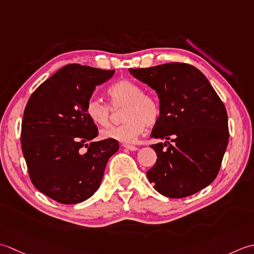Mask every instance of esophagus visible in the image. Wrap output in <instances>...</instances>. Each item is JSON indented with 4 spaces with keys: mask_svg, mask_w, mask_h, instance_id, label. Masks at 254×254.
<instances>
[{
    "mask_svg": "<svg viewBox=\"0 0 254 254\" xmlns=\"http://www.w3.org/2000/svg\"><path fill=\"white\" fill-rule=\"evenodd\" d=\"M124 148L127 150H130V151H136V150H138V147L131 146V144H124Z\"/></svg>",
    "mask_w": 254,
    "mask_h": 254,
    "instance_id": "1",
    "label": "esophagus"
}]
</instances>
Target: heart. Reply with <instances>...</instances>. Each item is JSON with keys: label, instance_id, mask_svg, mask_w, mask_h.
<instances>
[{"label": "heart", "instance_id": "b5f03b06", "mask_svg": "<svg viewBox=\"0 0 254 254\" xmlns=\"http://www.w3.org/2000/svg\"><path fill=\"white\" fill-rule=\"evenodd\" d=\"M108 97L114 108L125 106L121 126L111 127L102 131V137L124 143L136 141L146 126H153L159 120L160 107L156 97L143 93V89L131 80H120L112 84L107 90ZM110 104L98 98H90L86 103L87 117L101 127L111 124L113 108Z\"/></svg>", "mask_w": 254, "mask_h": 254}]
</instances>
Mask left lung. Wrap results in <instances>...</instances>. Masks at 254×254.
Segmentation results:
<instances>
[{"label": "left lung", "instance_id": "1", "mask_svg": "<svg viewBox=\"0 0 254 254\" xmlns=\"http://www.w3.org/2000/svg\"><path fill=\"white\" fill-rule=\"evenodd\" d=\"M129 72L156 91L160 100L151 137L167 141L151 146L158 159L147 172L149 182L170 198L197 193L216 179L228 144L224 103L207 77L188 64L172 62Z\"/></svg>", "mask_w": 254, "mask_h": 254}]
</instances>
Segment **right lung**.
Masks as SVG:
<instances>
[{
    "label": "right lung",
    "mask_w": 254,
    "mask_h": 254,
    "mask_svg": "<svg viewBox=\"0 0 254 254\" xmlns=\"http://www.w3.org/2000/svg\"><path fill=\"white\" fill-rule=\"evenodd\" d=\"M114 73L68 64L41 83L25 107L20 142L29 178L58 203L90 198L100 188L108 159L120 148L111 139L91 141L98 130L85 112L95 86Z\"/></svg>",
    "instance_id": "right-lung-1"
}]
</instances>
